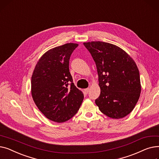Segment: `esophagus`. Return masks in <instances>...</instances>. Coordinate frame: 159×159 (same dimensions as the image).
Returning a JSON list of instances; mask_svg holds the SVG:
<instances>
[{
    "instance_id": "34e87169",
    "label": "esophagus",
    "mask_w": 159,
    "mask_h": 159,
    "mask_svg": "<svg viewBox=\"0 0 159 159\" xmlns=\"http://www.w3.org/2000/svg\"><path fill=\"white\" fill-rule=\"evenodd\" d=\"M89 88H86V89H84V91H85V93H86V94H88V92H89Z\"/></svg>"
}]
</instances>
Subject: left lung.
<instances>
[{"label": "left lung", "instance_id": "1", "mask_svg": "<svg viewBox=\"0 0 159 159\" xmlns=\"http://www.w3.org/2000/svg\"><path fill=\"white\" fill-rule=\"evenodd\" d=\"M95 62L101 94L95 100L100 111L112 119L129 114L141 92L140 74L133 58L122 49L101 41L84 43Z\"/></svg>", "mask_w": 159, "mask_h": 159}]
</instances>
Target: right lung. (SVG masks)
Here are the masks:
<instances>
[{
	"label": "right lung",
	"mask_w": 159,
	"mask_h": 159,
	"mask_svg": "<svg viewBox=\"0 0 159 159\" xmlns=\"http://www.w3.org/2000/svg\"><path fill=\"white\" fill-rule=\"evenodd\" d=\"M78 44L67 43L48 50L37 63L31 77V95L48 119L64 122L77 113L84 99L70 72L71 53Z\"/></svg>",
	"instance_id": "add662e5"
}]
</instances>
